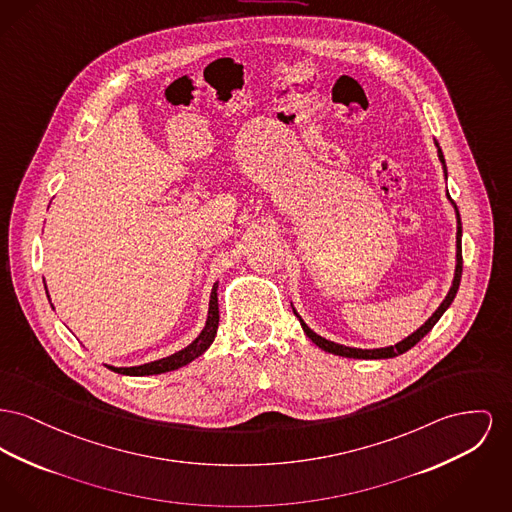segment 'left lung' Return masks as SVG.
I'll return each mask as SVG.
<instances>
[{
    "mask_svg": "<svg viewBox=\"0 0 512 512\" xmlns=\"http://www.w3.org/2000/svg\"><path fill=\"white\" fill-rule=\"evenodd\" d=\"M435 145H437V152H439V160L443 162V170H445V176H447V166H445V156H443V152H441V147H439V143L435 141ZM449 193V191H447ZM449 199H451V195H449ZM452 207H454V211H456V222H458V226H456V271H454V280H452L451 290H449V294H447V298L443 300V303L437 307V311L421 325L420 329L416 332H412L408 338H404L402 342H398V344H394V346H387V348H375V350H361V348H350V346H342V344H336V342H331V340H327V338H323V336H319L317 332L311 331L305 323H303V319H301L300 315L296 313V309H294V313H296V317L300 319L301 329L303 332L321 348V350H325V352H329V354H334V356H342V358H356V360H387V358H396V356H400V354H404V352H408L410 348H414L418 342H420L421 338L427 334V332L431 331L433 327H435V323L441 319V315L449 309V305H451L452 300H454V296H456V292H458V286H460V278H462V222H460V212L456 209V203L452 201Z\"/></svg>",
    "mask_w": 512,
    "mask_h": 512,
    "instance_id": "1",
    "label": "left lung"
}]
</instances>
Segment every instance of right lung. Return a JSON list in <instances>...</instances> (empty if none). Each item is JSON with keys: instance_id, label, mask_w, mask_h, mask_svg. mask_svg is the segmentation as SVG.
<instances>
[{"instance_id": "right-lung-1", "label": "right lung", "mask_w": 512, "mask_h": 512, "mask_svg": "<svg viewBox=\"0 0 512 512\" xmlns=\"http://www.w3.org/2000/svg\"><path fill=\"white\" fill-rule=\"evenodd\" d=\"M216 288H218V282L212 286L211 301H209V317H207V325L205 329L201 331V334L180 352L168 356V358H162V360L151 361V363H145V365H135V367H112L108 365V369L121 373V375H133V377H143V375H158V373H166V371H174V369H180L183 365H187L189 361L199 358L214 340L216 331H218V294H216ZM48 294V292H46Z\"/></svg>"}]
</instances>
